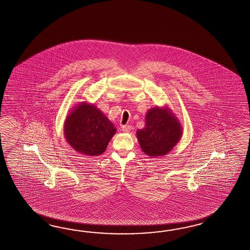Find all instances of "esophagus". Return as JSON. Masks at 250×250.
Here are the masks:
<instances>
[{
  "label": "esophagus",
  "mask_w": 250,
  "mask_h": 250,
  "mask_svg": "<svg viewBox=\"0 0 250 250\" xmlns=\"http://www.w3.org/2000/svg\"><path fill=\"white\" fill-rule=\"evenodd\" d=\"M122 131L123 132H129L130 131V129H131V127L130 126H128V125H124V126H122Z\"/></svg>",
  "instance_id": "34e87169"
}]
</instances>
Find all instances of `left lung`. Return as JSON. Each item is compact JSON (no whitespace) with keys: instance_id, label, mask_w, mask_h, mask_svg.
<instances>
[{"instance_id":"obj_1","label":"left lung","mask_w":250,"mask_h":250,"mask_svg":"<svg viewBox=\"0 0 250 250\" xmlns=\"http://www.w3.org/2000/svg\"><path fill=\"white\" fill-rule=\"evenodd\" d=\"M137 138L141 150L151 158L169 153L182 137L179 119L167 106L154 107L147 110L145 127L138 129Z\"/></svg>"}]
</instances>
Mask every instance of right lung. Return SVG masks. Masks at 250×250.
Wrapping results in <instances>:
<instances>
[{
    "mask_svg": "<svg viewBox=\"0 0 250 250\" xmlns=\"http://www.w3.org/2000/svg\"><path fill=\"white\" fill-rule=\"evenodd\" d=\"M117 128L101 109L92 103H79L65 119L66 141L76 152L100 156L106 150Z\"/></svg>",
    "mask_w": 250,
    "mask_h": 250,
    "instance_id": "add662e5",
    "label": "right lung"
}]
</instances>
